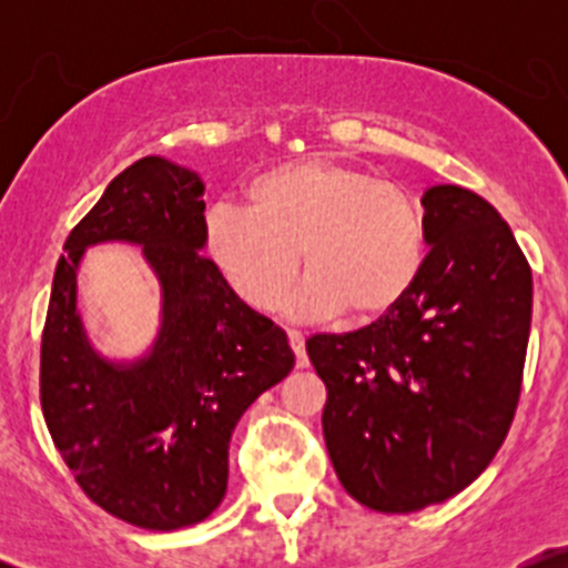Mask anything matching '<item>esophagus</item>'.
<instances>
[{"label":"esophagus","mask_w":568,"mask_h":568,"mask_svg":"<svg viewBox=\"0 0 568 568\" xmlns=\"http://www.w3.org/2000/svg\"><path fill=\"white\" fill-rule=\"evenodd\" d=\"M288 344H291L293 355H296V366L298 368L310 366V361H306V349H304V336L298 334V331H288Z\"/></svg>","instance_id":"obj_1"}]
</instances>
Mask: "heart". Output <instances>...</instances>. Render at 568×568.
Listing matches in <instances>:
<instances>
[{
	"label": "heart",
	"mask_w": 568,
	"mask_h": 568,
	"mask_svg": "<svg viewBox=\"0 0 568 568\" xmlns=\"http://www.w3.org/2000/svg\"><path fill=\"white\" fill-rule=\"evenodd\" d=\"M202 245L232 288L275 310L302 266L293 317L347 312L366 323L393 312L425 264V221L400 186L334 160L272 168L245 189V207L219 202L202 219Z\"/></svg>",
	"instance_id": "b5f03b06"
}]
</instances>
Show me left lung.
<instances>
[{"instance_id":"1","label":"left lung","mask_w":568,"mask_h":568,"mask_svg":"<svg viewBox=\"0 0 568 568\" xmlns=\"http://www.w3.org/2000/svg\"><path fill=\"white\" fill-rule=\"evenodd\" d=\"M429 253L408 296L352 334H317L323 435L352 499L414 513L467 488L518 406L531 270L510 226L454 184L422 194Z\"/></svg>"}]
</instances>
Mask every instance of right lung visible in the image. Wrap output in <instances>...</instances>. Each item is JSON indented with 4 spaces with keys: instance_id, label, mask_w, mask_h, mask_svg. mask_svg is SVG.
<instances>
[{
    "instance_id": "right-lung-1",
    "label": "right lung",
    "mask_w": 568,
    "mask_h": 568,
    "mask_svg": "<svg viewBox=\"0 0 568 568\" xmlns=\"http://www.w3.org/2000/svg\"><path fill=\"white\" fill-rule=\"evenodd\" d=\"M205 184L165 158L125 168L71 230L42 334V414L82 491L125 524L173 531L205 520L230 480V440L258 395L291 374L288 336L202 256ZM130 242L161 283V331L135 362L87 338L75 275L83 251Z\"/></svg>"
}]
</instances>
